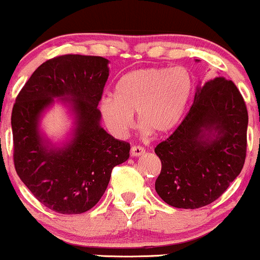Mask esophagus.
<instances>
[{
	"label": "esophagus",
	"instance_id": "1",
	"mask_svg": "<svg viewBox=\"0 0 260 260\" xmlns=\"http://www.w3.org/2000/svg\"><path fill=\"white\" fill-rule=\"evenodd\" d=\"M145 153V149L139 147V145H134L131 149V154H132V156H140V155H143Z\"/></svg>",
	"mask_w": 260,
	"mask_h": 260
}]
</instances>
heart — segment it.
I'll return each instance as SVG.
<instances>
[{
	"label": "heart",
	"mask_w": 260,
	"mask_h": 260,
	"mask_svg": "<svg viewBox=\"0 0 260 260\" xmlns=\"http://www.w3.org/2000/svg\"><path fill=\"white\" fill-rule=\"evenodd\" d=\"M192 90V77L183 67L140 68L118 80L116 96L101 98L99 111L116 137L132 128L134 112L144 129L165 134L180 122Z\"/></svg>",
	"instance_id": "heart-1"
}]
</instances>
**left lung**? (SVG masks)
<instances>
[{"label": "left lung", "mask_w": 260, "mask_h": 260, "mask_svg": "<svg viewBox=\"0 0 260 260\" xmlns=\"http://www.w3.org/2000/svg\"><path fill=\"white\" fill-rule=\"evenodd\" d=\"M247 126L246 104L232 80L216 77L198 86L184 120L155 148L160 198L182 209L215 202L243 168Z\"/></svg>", "instance_id": "1"}]
</instances>
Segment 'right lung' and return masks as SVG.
Instances as JSON below:
<instances>
[{"label":"right lung","mask_w":260,"mask_h":260,"mask_svg":"<svg viewBox=\"0 0 260 260\" xmlns=\"http://www.w3.org/2000/svg\"><path fill=\"white\" fill-rule=\"evenodd\" d=\"M109 59L63 55L39 66L12 110L14 168L41 204L59 214H82L105 193L112 169L129 157V143L100 126L98 109ZM56 97L75 118L73 138L56 147L41 134V115Z\"/></svg>","instance_id":"obj_1"}]
</instances>
